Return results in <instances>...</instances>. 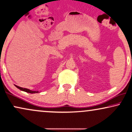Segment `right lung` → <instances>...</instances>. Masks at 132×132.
Instances as JSON below:
<instances>
[{"label": "right lung", "mask_w": 132, "mask_h": 132, "mask_svg": "<svg viewBox=\"0 0 132 132\" xmlns=\"http://www.w3.org/2000/svg\"><path fill=\"white\" fill-rule=\"evenodd\" d=\"M17 88L20 89V90H22V91L23 92H27V93H38V92H36V91H31V90H29V89H27V88H22V87H20L19 86H17V85H15Z\"/></svg>", "instance_id": "add662e5"}]
</instances>
